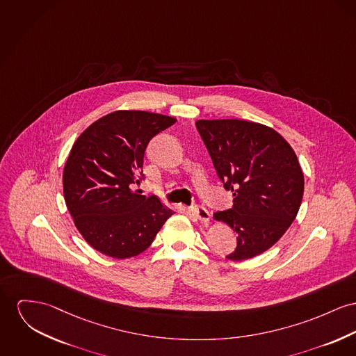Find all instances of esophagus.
<instances>
[{
  "instance_id": "obj_1",
  "label": "esophagus",
  "mask_w": 356,
  "mask_h": 356,
  "mask_svg": "<svg viewBox=\"0 0 356 356\" xmlns=\"http://www.w3.org/2000/svg\"><path fill=\"white\" fill-rule=\"evenodd\" d=\"M190 212L202 224H208L211 221V213L204 207H194L190 209Z\"/></svg>"
}]
</instances>
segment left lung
I'll return each mask as SVG.
<instances>
[{
	"label": "left lung",
	"instance_id": "8db88e82",
	"mask_svg": "<svg viewBox=\"0 0 356 356\" xmlns=\"http://www.w3.org/2000/svg\"><path fill=\"white\" fill-rule=\"evenodd\" d=\"M197 129L234 207L213 214L237 234L231 261L271 248L294 221L304 195V174L290 144L273 128L245 120H198Z\"/></svg>",
	"mask_w": 356,
	"mask_h": 356
}]
</instances>
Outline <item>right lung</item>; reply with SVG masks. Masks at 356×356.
Listing matches in <instances>:
<instances>
[{
  "label": "right lung",
  "mask_w": 356,
  "mask_h": 356,
  "mask_svg": "<svg viewBox=\"0 0 356 356\" xmlns=\"http://www.w3.org/2000/svg\"><path fill=\"white\" fill-rule=\"evenodd\" d=\"M177 119L116 111L89 125L74 143L63 170V194L74 224L97 251L127 259L145 251L174 212L140 184L149 140Z\"/></svg>",
  "instance_id": "add662e5"
}]
</instances>
